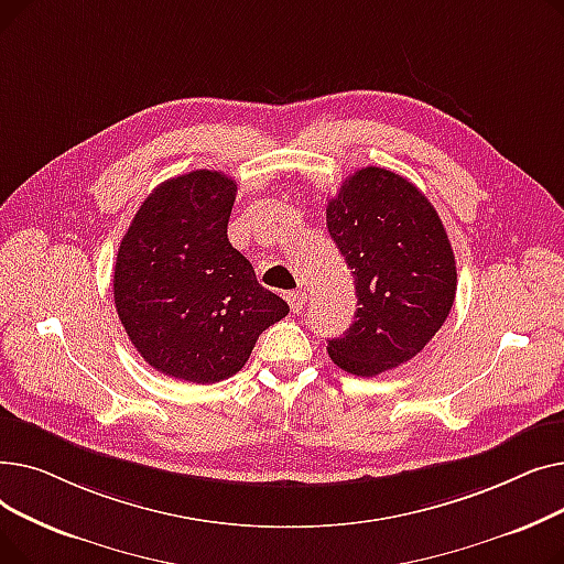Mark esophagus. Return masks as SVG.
I'll return each mask as SVG.
<instances>
[{
  "label": "esophagus",
  "mask_w": 564,
  "mask_h": 564,
  "mask_svg": "<svg viewBox=\"0 0 564 564\" xmlns=\"http://www.w3.org/2000/svg\"><path fill=\"white\" fill-rule=\"evenodd\" d=\"M288 304L292 313H302L306 306V292L297 290V292H288Z\"/></svg>",
  "instance_id": "1"
}]
</instances>
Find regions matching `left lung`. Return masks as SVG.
<instances>
[{
	"mask_svg": "<svg viewBox=\"0 0 564 564\" xmlns=\"http://www.w3.org/2000/svg\"><path fill=\"white\" fill-rule=\"evenodd\" d=\"M327 228L357 288V313L327 349L349 375L375 377L406 364L446 322L455 253L434 205L406 177L366 166L327 205Z\"/></svg>",
	"mask_w": 564,
	"mask_h": 564,
	"instance_id": "8db88e82",
	"label": "left lung"
}]
</instances>
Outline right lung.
Masks as SVG:
<instances>
[{
    "instance_id": "obj_1",
    "label": "right lung",
    "mask_w": 564,
    "mask_h": 564,
    "mask_svg": "<svg viewBox=\"0 0 564 564\" xmlns=\"http://www.w3.org/2000/svg\"><path fill=\"white\" fill-rule=\"evenodd\" d=\"M235 192L221 171L171 177L143 200L118 247V317L143 361L166 377H232L258 336L290 313L228 242Z\"/></svg>"
}]
</instances>
